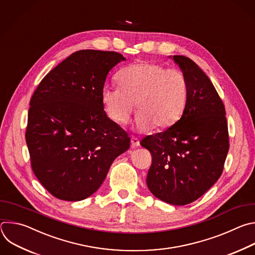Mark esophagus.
Listing matches in <instances>:
<instances>
[{
  "mask_svg": "<svg viewBox=\"0 0 255 255\" xmlns=\"http://www.w3.org/2000/svg\"><path fill=\"white\" fill-rule=\"evenodd\" d=\"M130 142H131V146L132 147H136L139 145V140L137 137H134V136H131L130 138Z\"/></svg>",
  "mask_w": 255,
  "mask_h": 255,
  "instance_id": "obj_1",
  "label": "esophagus"
}]
</instances>
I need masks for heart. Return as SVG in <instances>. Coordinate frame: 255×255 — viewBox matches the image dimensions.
Returning a JSON list of instances; mask_svg holds the SVG:
<instances>
[{"mask_svg":"<svg viewBox=\"0 0 255 255\" xmlns=\"http://www.w3.org/2000/svg\"><path fill=\"white\" fill-rule=\"evenodd\" d=\"M117 80L120 87H105L101 99L108 117L119 125L128 122L134 104L140 130L167 128L185 110L189 85L179 69L140 62L121 70Z\"/></svg>","mask_w":255,"mask_h":255,"instance_id":"obj_1","label":"heart"}]
</instances>
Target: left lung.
Masks as SVG:
<instances>
[{
	"label": "left lung",
	"mask_w": 255,
	"mask_h": 255,
	"mask_svg": "<svg viewBox=\"0 0 255 255\" xmlns=\"http://www.w3.org/2000/svg\"><path fill=\"white\" fill-rule=\"evenodd\" d=\"M189 93L181 119L162 132L146 135L149 150L146 185L151 194L173 205H187L219 179L229 149L225 108L209 77L190 58L174 55Z\"/></svg>",
	"instance_id": "1"
}]
</instances>
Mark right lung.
Returning <instances> with one entry per match:
<instances>
[{
  "label": "right lung",
  "mask_w": 255,
  "mask_h": 255,
  "mask_svg": "<svg viewBox=\"0 0 255 255\" xmlns=\"http://www.w3.org/2000/svg\"><path fill=\"white\" fill-rule=\"evenodd\" d=\"M115 51L79 50L51 70L34 91L26 142L42 186L64 201H80L105 181L130 138L107 117L101 99Z\"/></svg>",
  "instance_id": "add662e5"
}]
</instances>
